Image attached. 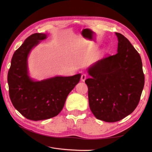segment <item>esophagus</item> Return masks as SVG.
<instances>
[{
    "label": "esophagus",
    "instance_id": "obj_1",
    "mask_svg": "<svg viewBox=\"0 0 152 152\" xmlns=\"http://www.w3.org/2000/svg\"><path fill=\"white\" fill-rule=\"evenodd\" d=\"M86 78H87L86 74H83L82 75V76H81V80H82V82H84L85 80H86Z\"/></svg>",
    "mask_w": 152,
    "mask_h": 152
}]
</instances>
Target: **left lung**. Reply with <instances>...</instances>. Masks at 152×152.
Here are the masks:
<instances>
[{
    "instance_id": "obj_1",
    "label": "left lung",
    "mask_w": 152,
    "mask_h": 152,
    "mask_svg": "<svg viewBox=\"0 0 152 152\" xmlns=\"http://www.w3.org/2000/svg\"><path fill=\"white\" fill-rule=\"evenodd\" d=\"M118 53L98 61L88 69L89 108L96 119L115 122L133 112L144 86L142 63L138 51L124 35L115 33Z\"/></svg>"
}]
</instances>
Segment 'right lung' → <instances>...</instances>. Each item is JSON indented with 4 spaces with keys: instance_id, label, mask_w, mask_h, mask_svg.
Instances as JSON below:
<instances>
[{
    "instance_id": "add662e5",
    "label": "right lung",
    "mask_w": 152,
    "mask_h": 152,
    "mask_svg": "<svg viewBox=\"0 0 152 152\" xmlns=\"http://www.w3.org/2000/svg\"><path fill=\"white\" fill-rule=\"evenodd\" d=\"M47 35L34 33L28 37L12 58L8 73L10 98L15 108L27 119L39 121L57 115L68 95L80 80L81 74L56 76L34 82L28 76L27 57L30 51Z\"/></svg>"
}]
</instances>
